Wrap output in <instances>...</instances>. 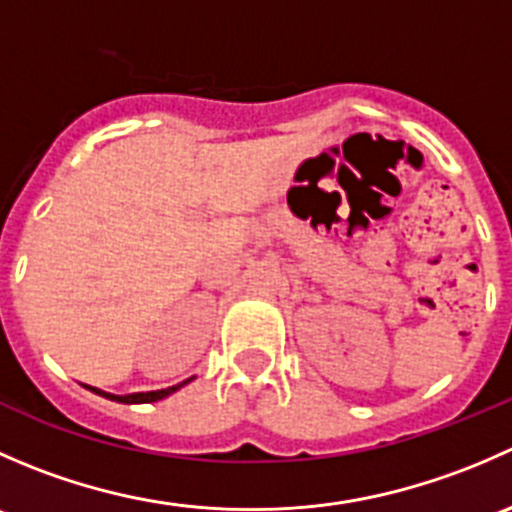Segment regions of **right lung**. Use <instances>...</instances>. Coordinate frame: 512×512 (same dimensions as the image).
Returning <instances> with one entry per match:
<instances>
[{
    "mask_svg": "<svg viewBox=\"0 0 512 512\" xmlns=\"http://www.w3.org/2000/svg\"><path fill=\"white\" fill-rule=\"evenodd\" d=\"M195 376H190V379H185V381H180V384H175V386H168V389H158V391H138V394H108V391H103V389H96V386H86V389L89 391H94V394H98V396H103V399H111V401H118V404H151V401H160V399H165V396H170V394H175V391L178 389H183L185 384H190V381H193Z\"/></svg>",
    "mask_w": 512,
    "mask_h": 512,
    "instance_id": "1",
    "label": "right lung"
}]
</instances>
